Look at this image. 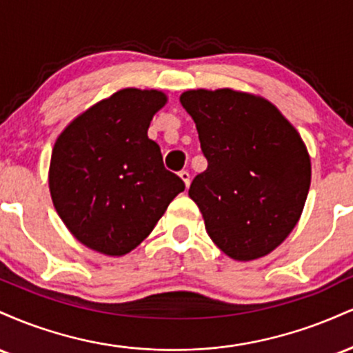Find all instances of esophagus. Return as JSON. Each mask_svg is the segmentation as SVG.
Instances as JSON below:
<instances>
[{"instance_id": "1", "label": "esophagus", "mask_w": 353, "mask_h": 353, "mask_svg": "<svg viewBox=\"0 0 353 353\" xmlns=\"http://www.w3.org/2000/svg\"><path fill=\"white\" fill-rule=\"evenodd\" d=\"M179 177L182 179V182H184V184H185V188H189V184H190V176H189V172H188V171H181V172H179Z\"/></svg>"}]
</instances>
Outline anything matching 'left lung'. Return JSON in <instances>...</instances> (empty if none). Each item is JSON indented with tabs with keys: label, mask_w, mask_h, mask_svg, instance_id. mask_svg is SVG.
Wrapping results in <instances>:
<instances>
[{
	"label": "left lung",
	"mask_w": 353,
	"mask_h": 353,
	"mask_svg": "<svg viewBox=\"0 0 353 353\" xmlns=\"http://www.w3.org/2000/svg\"><path fill=\"white\" fill-rule=\"evenodd\" d=\"M181 104L196 123L208 169L189 197L205 230L234 261H255L285 241L310 188L301 134L270 101L230 88L190 89Z\"/></svg>",
	"instance_id": "8db88e82"
}]
</instances>
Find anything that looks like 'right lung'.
<instances>
[{
    "instance_id": "right-lung-1",
    "label": "right lung",
    "mask_w": 353,
    "mask_h": 353,
    "mask_svg": "<svg viewBox=\"0 0 353 353\" xmlns=\"http://www.w3.org/2000/svg\"><path fill=\"white\" fill-rule=\"evenodd\" d=\"M165 103L157 89H121L56 139L48 176L52 204L72 236L96 252L121 257L136 249L185 188L148 137Z\"/></svg>"
}]
</instances>
